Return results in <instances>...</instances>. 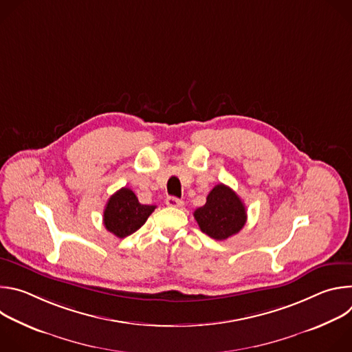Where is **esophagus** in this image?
Masks as SVG:
<instances>
[{
    "mask_svg": "<svg viewBox=\"0 0 352 352\" xmlns=\"http://www.w3.org/2000/svg\"><path fill=\"white\" fill-rule=\"evenodd\" d=\"M166 205H167L168 208H181V206L184 205V202H182L181 199H178V197L168 196V197L166 199Z\"/></svg>",
    "mask_w": 352,
    "mask_h": 352,
    "instance_id": "34e87169",
    "label": "esophagus"
}]
</instances>
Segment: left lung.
<instances>
[{"label": "left lung", "mask_w": 352, "mask_h": 352, "mask_svg": "<svg viewBox=\"0 0 352 352\" xmlns=\"http://www.w3.org/2000/svg\"><path fill=\"white\" fill-rule=\"evenodd\" d=\"M202 232L223 241L238 234L246 223V209L239 196L227 185H216L206 197L205 206L193 212Z\"/></svg>", "instance_id": "left-lung-1"}]
</instances>
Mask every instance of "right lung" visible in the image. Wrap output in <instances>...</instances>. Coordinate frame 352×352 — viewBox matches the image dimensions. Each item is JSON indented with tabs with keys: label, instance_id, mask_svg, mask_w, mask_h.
Segmentation results:
<instances>
[{
	"label": "right lung",
	"instance_id": "right-lung-1",
	"mask_svg": "<svg viewBox=\"0 0 352 352\" xmlns=\"http://www.w3.org/2000/svg\"><path fill=\"white\" fill-rule=\"evenodd\" d=\"M156 206L142 205L129 188H121L110 196L104 209L103 221L107 231L125 238L139 230L155 212Z\"/></svg>",
	"mask_w": 352,
	"mask_h": 352
}]
</instances>
